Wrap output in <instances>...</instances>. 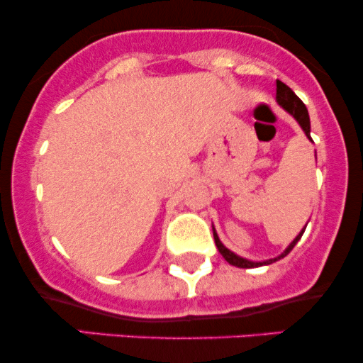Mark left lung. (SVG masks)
<instances>
[{
    "mask_svg": "<svg viewBox=\"0 0 363 363\" xmlns=\"http://www.w3.org/2000/svg\"><path fill=\"white\" fill-rule=\"evenodd\" d=\"M277 101H278V104H280V106L283 107V109L289 111L290 114L294 116V118L298 121V124H301L303 131H306L307 138L312 140V138H311V119H309V112H307L306 104H303V102L301 101V99H298L297 95H295V91L291 90L289 85H285V83L280 82V80H277ZM303 232H306V228H303L301 234L295 237L294 242H291V244L289 245V247L285 249V252H283L281 256L274 257V259L264 261V262H252V261L242 259V257H239V256H237V254H234L232 251H228V249L225 247V245H223L222 242H220V239H218V235H216L215 228H213V237H215L216 247H218L220 254H222V256L225 257V261L230 262L232 266H237V268H256V266H261V264H272V262L281 259V257H285L286 254H289V252L291 251V249L295 247V244H297L298 240H301V237L303 235Z\"/></svg>",
    "mask_w": 363,
    "mask_h": 363,
    "instance_id": "obj_1",
    "label": "left lung"
}]
</instances>
